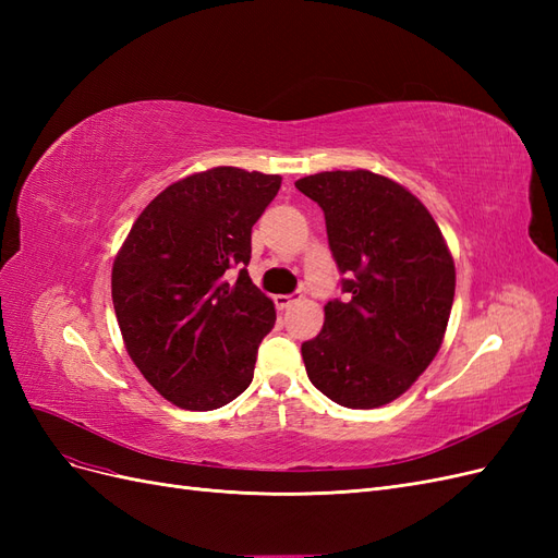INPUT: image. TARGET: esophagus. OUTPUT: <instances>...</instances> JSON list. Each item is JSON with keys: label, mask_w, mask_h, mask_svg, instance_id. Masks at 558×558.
Instances as JSON below:
<instances>
[{"label": "esophagus", "mask_w": 558, "mask_h": 558, "mask_svg": "<svg viewBox=\"0 0 558 558\" xmlns=\"http://www.w3.org/2000/svg\"><path fill=\"white\" fill-rule=\"evenodd\" d=\"M295 302V298L293 295H275V305H277V310H289L291 305Z\"/></svg>", "instance_id": "esophagus-1"}]
</instances>
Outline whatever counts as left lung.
Wrapping results in <instances>:
<instances>
[{
  "mask_svg": "<svg viewBox=\"0 0 558 558\" xmlns=\"http://www.w3.org/2000/svg\"><path fill=\"white\" fill-rule=\"evenodd\" d=\"M326 214L344 300L326 305L302 344L310 381L349 410L393 402L442 347L456 267L435 218L404 185L369 170L318 172L295 181Z\"/></svg>",
  "mask_w": 558,
  "mask_h": 558,
  "instance_id": "8db88e82",
  "label": "left lung"
}]
</instances>
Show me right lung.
Wrapping results in <instances>:
<instances>
[{"label": "right lung", "instance_id": "obj_1", "mask_svg": "<svg viewBox=\"0 0 558 558\" xmlns=\"http://www.w3.org/2000/svg\"><path fill=\"white\" fill-rule=\"evenodd\" d=\"M279 174L211 167L167 185L132 223L111 300L132 363L181 410L209 412L246 391L275 302L253 286L251 228ZM242 266L234 284L227 269Z\"/></svg>", "mask_w": 558, "mask_h": 558}]
</instances>
